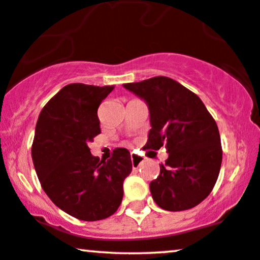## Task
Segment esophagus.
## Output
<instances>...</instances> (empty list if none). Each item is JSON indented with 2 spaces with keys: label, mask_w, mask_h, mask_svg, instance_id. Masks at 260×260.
Wrapping results in <instances>:
<instances>
[{
  "label": "esophagus",
  "mask_w": 260,
  "mask_h": 260,
  "mask_svg": "<svg viewBox=\"0 0 260 260\" xmlns=\"http://www.w3.org/2000/svg\"><path fill=\"white\" fill-rule=\"evenodd\" d=\"M130 157H131V163H133L134 168H136V167H140L141 163L143 162V157H142V156L133 154V152H131Z\"/></svg>",
  "instance_id": "esophagus-1"
}]
</instances>
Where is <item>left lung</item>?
<instances>
[{
  "mask_svg": "<svg viewBox=\"0 0 260 260\" xmlns=\"http://www.w3.org/2000/svg\"><path fill=\"white\" fill-rule=\"evenodd\" d=\"M124 87L144 99L151 129L145 149L166 145L169 156L150 182L152 199L170 212L198 206L218 180L222 149L218 125L200 98L168 77H154Z\"/></svg>",
  "mask_w": 260,
  "mask_h": 260,
  "instance_id": "8db88e82",
  "label": "left lung"
}]
</instances>
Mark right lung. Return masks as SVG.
<instances>
[{"label": "right lung", "mask_w": 260, "mask_h": 260, "mask_svg": "<svg viewBox=\"0 0 260 260\" xmlns=\"http://www.w3.org/2000/svg\"><path fill=\"white\" fill-rule=\"evenodd\" d=\"M115 86L70 84L41 110L31 158L42 189L60 209L84 221L109 218L123 199L133 170L129 150L117 148L101 161L88 143L101 134V103Z\"/></svg>", "instance_id": "right-lung-1"}]
</instances>
